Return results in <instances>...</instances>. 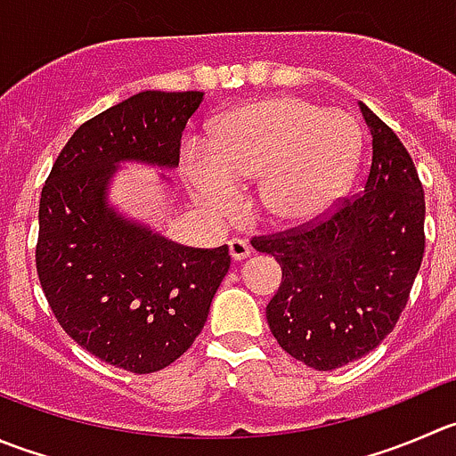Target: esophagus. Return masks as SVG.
I'll return each mask as SVG.
<instances>
[{
	"label": "esophagus",
	"instance_id": "obj_1",
	"mask_svg": "<svg viewBox=\"0 0 456 456\" xmlns=\"http://www.w3.org/2000/svg\"><path fill=\"white\" fill-rule=\"evenodd\" d=\"M229 245V256H232L233 260H245L247 256L251 254V247L247 245L242 238H232V240L227 242Z\"/></svg>",
	"mask_w": 456,
	"mask_h": 456
}]
</instances>
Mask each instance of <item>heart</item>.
Masks as SVG:
<instances>
[{"label":"heart","instance_id":"obj_1","mask_svg":"<svg viewBox=\"0 0 456 456\" xmlns=\"http://www.w3.org/2000/svg\"><path fill=\"white\" fill-rule=\"evenodd\" d=\"M359 153L354 118L298 95H273L220 116L209 142L184 140L180 169L196 205L216 223L236 214L238 184L256 180L265 216L298 224L346 196Z\"/></svg>","mask_w":456,"mask_h":456}]
</instances>
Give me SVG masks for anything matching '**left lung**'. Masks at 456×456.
<instances>
[{"mask_svg": "<svg viewBox=\"0 0 456 456\" xmlns=\"http://www.w3.org/2000/svg\"><path fill=\"white\" fill-rule=\"evenodd\" d=\"M359 104L372 134L363 193L318 223L251 238L282 269L267 305L273 338L321 372L370 354L395 330L426 249L417 167L395 131Z\"/></svg>", "mask_w": 456, "mask_h": 456, "instance_id": "1", "label": "left lung"}]
</instances>
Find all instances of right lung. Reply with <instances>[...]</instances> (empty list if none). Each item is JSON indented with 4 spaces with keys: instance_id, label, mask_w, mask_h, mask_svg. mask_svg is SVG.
<instances>
[{
    "instance_id": "right-lung-1",
    "label": "right lung",
    "mask_w": 456,
    "mask_h": 456,
    "mask_svg": "<svg viewBox=\"0 0 456 456\" xmlns=\"http://www.w3.org/2000/svg\"><path fill=\"white\" fill-rule=\"evenodd\" d=\"M200 102V91H142L102 110L70 135L39 198L44 296L77 346L126 372H158L191 347L232 265L227 245H178L106 202L118 162L178 165Z\"/></svg>"
}]
</instances>
